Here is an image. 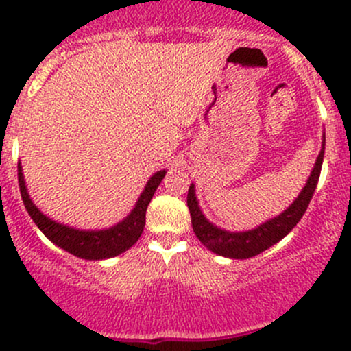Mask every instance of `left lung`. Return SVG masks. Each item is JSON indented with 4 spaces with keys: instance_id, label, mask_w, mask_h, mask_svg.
<instances>
[{
    "instance_id": "obj_1",
    "label": "left lung",
    "mask_w": 351,
    "mask_h": 351,
    "mask_svg": "<svg viewBox=\"0 0 351 351\" xmlns=\"http://www.w3.org/2000/svg\"><path fill=\"white\" fill-rule=\"evenodd\" d=\"M324 153L325 145L322 147L320 153H318L315 167L310 173L307 183H305L304 189L300 191L299 198H295V201L282 215L265 221L264 224L252 229V231L229 232L209 223L203 213H201L195 195V184H191L188 189L186 201L189 215H191L193 231H195L196 237L206 245L209 251L224 257H231V259H249V257L257 256V254L265 251L271 245L279 243L280 239H284L297 226V223L307 211L310 199H312L313 191L317 188L318 178H320Z\"/></svg>"
}]
</instances>
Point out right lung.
<instances>
[{"label": "right lung", "mask_w": 351, "mask_h": 351, "mask_svg": "<svg viewBox=\"0 0 351 351\" xmlns=\"http://www.w3.org/2000/svg\"><path fill=\"white\" fill-rule=\"evenodd\" d=\"M165 173H167L165 170L156 171L148 180L147 186H145L130 215L123 221H120L119 224H115L114 228L102 229V231H79V229L64 226V224L56 223V221L44 216L27 195L21 165H18V183L26 211L29 213L36 226L41 229L51 243L59 245L64 251L74 254V256L82 257V259L100 261L119 256L138 241L145 228V213H147V208L153 195H155L156 188L162 183Z\"/></svg>", "instance_id": "1"}]
</instances>
